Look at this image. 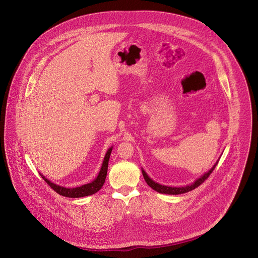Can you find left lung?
I'll list each match as a JSON object with an SVG mask.
<instances>
[{
	"label": "left lung",
	"instance_id": "left-lung-1",
	"mask_svg": "<svg viewBox=\"0 0 258 258\" xmlns=\"http://www.w3.org/2000/svg\"><path fill=\"white\" fill-rule=\"evenodd\" d=\"M218 165V162L214 165V167L206 174H204L201 178H199L198 180H196L192 184H188V185H185V186H179V187H176V186H168V185H163V184H158L156 182H154L152 179L149 178L146 172L142 169V174H143V177L146 181L148 185H150L153 189H155L156 191L158 192H161V194H168V195H180V194H184V192H187L189 190H192L194 188L198 187L200 184H203L208 178L209 176L213 173V171L215 170L216 166Z\"/></svg>",
	"mask_w": 258,
	"mask_h": 258
}]
</instances>
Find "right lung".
I'll return each mask as SVG.
<instances>
[{
	"label": "right lung",
	"instance_id": "add662e5",
	"mask_svg": "<svg viewBox=\"0 0 258 258\" xmlns=\"http://www.w3.org/2000/svg\"><path fill=\"white\" fill-rule=\"evenodd\" d=\"M111 151H112V147L109 148L108 151L105 154V157H104V160H103V163H102V166H101V169H100V172H99L97 178L89 184H83V185H80V186H77V187H73V188H69V187H64V186H61V185H58V184H53L49 180H47L45 177H43L42 175H40V176L45 181V183H47V184L53 190H55L60 196L68 197V198H81V197H86V196L93 195V194L97 192L102 187V185L105 182Z\"/></svg>",
	"mask_w": 258,
	"mask_h": 258
}]
</instances>
